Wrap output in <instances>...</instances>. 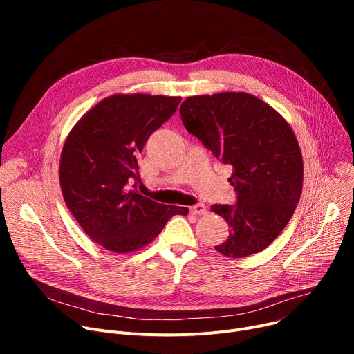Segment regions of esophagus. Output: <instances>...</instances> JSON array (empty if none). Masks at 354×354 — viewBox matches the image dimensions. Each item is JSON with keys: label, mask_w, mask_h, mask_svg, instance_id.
<instances>
[{"label": "esophagus", "mask_w": 354, "mask_h": 354, "mask_svg": "<svg viewBox=\"0 0 354 354\" xmlns=\"http://www.w3.org/2000/svg\"><path fill=\"white\" fill-rule=\"evenodd\" d=\"M189 212L194 215H205L208 212V209L205 205H203V203H196V205L189 208Z\"/></svg>", "instance_id": "1"}]
</instances>
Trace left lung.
Wrapping results in <instances>:
<instances>
[{"mask_svg": "<svg viewBox=\"0 0 354 354\" xmlns=\"http://www.w3.org/2000/svg\"><path fill=\"white\" fill-rule=\"evenodd\" d=\"M189 133L232 166L236 205H212L230 235L215 247L244 258L266 250L291 219L303 189V156L287 120L245 91L191 96L180 107Z\"/></svg>", "mask_w": 354, "mask_h": 354, "instance_id": "1", "label": "left lung"}]
</instances>
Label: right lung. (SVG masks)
Returning <instances> with one entry per match:
<instances>
[{"mask_svg": "<svg viewBox=\"0 0 354 354\" xmlns=\"http://www.w3.org/2000/svg\"><path fill=\"white\" fill-rule=\"evenodd\" d=\"M180 102L174 96L116 93L73 126L64 142L59 178L68 211L103 248L133 252L151 244L174 215L188 208L163 205L130 188L140 180L138 156Z\"/></svg>", "mask_w": 354, "mask_h": 354, "instance_id": "1", "label": "right lung"}]
</instances>
